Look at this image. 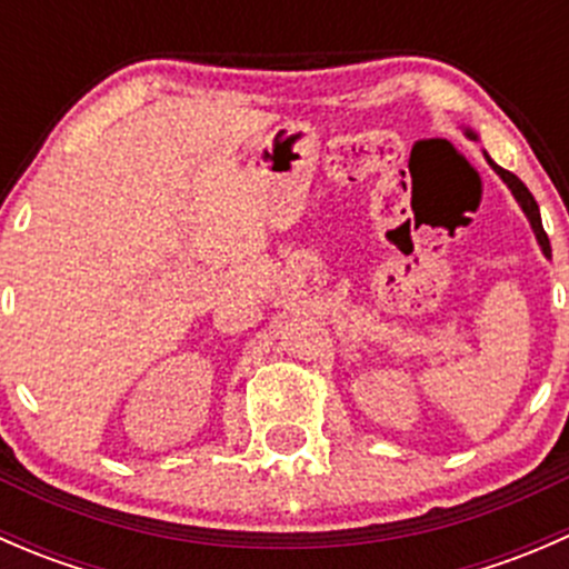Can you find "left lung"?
Returning a JSON list of instances; mask_svg holds the SVG:
<instances>
[{"label":"left lung","instance_id":"1","mask_svg":"<svg viewBox=\"0 0 569 569\" xmlns=\"http://www.w3.org/2000/svg\"><path fill=\"white\" fill-rule=\"evenodd\" d=\"M462 131H465V134L470 137V140H476V131H473V129H465V126H462ZM485 159H487V164H490V168L496 170L498 176H501V181L507 183L509 189H512L515 200H518V206H520V209H523V214H526V220H529V226H531L533 237H537L539 250H542V256H545V258H550V242H548V233H545V228H542V217H539V206H537V200H533V194L529 192V187H526V183L520 181L518 176L509 173V170H503L501 164L492 162V159L487 157V153H485Z\"/></svg>","mask_w":569,"mask_h":569}]
</instances>
